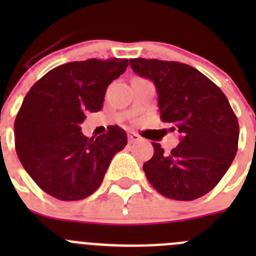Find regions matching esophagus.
Masks as SVG:
<instances>
[{"instance_id":"obj_1","label":"esophagus","mask_w":256,"mask_h":256,"mask_svg":"<svg viewBox=\"0 0 256 256\" xmlns=\"http://www.w3.org/2000/svg\"><path fill=\"white\" fill-rule=\"evenodd\" d=\"M140 140H141V137H140V136L137 134V133H134V132H130V133H128V141H130V144H133V142L140 141Z\"/></svg>"}]
</instances>
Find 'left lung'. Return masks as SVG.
<instances>
[{
  "instance_id": "obj_1",
  "label": "left lung",
  "mask_w": 256,
  "mask_h": 256,
  "mask_svg": "<svg viewBox=\"0 0 256 256\" xmlns=\"http://www.w3.org/2000/svg\"><path fill=\"white\" fill-rule=\"evenodd\" d=\"M133 72L152 80L160 119L180 141L170 152L152 142L144 164L148 182L162 196L191 201L218 184L234 162L238 122L220 88L198 69L177 61L130 58Z\"/></svg>"
}]
</instances>
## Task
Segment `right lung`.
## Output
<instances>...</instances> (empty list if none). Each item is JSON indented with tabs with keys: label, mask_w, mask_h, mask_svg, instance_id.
<instances>
[{
	"label": "right lung",
	"mask_w": 256,
	"mask_h": 256,
	"mask_svg": "<svg viewBox=\"0 0 256 256\" xmlns=\"http://www.w3.org/2000/svg\"><path fill=\"white\" fill-rule=\"evenodd\" d=\"M126 58H88L58 65L33 84L15 119L20 162L52 198L76 201L102 183L112 158L126 144V133L110 126L97 138L80 132L86 112H100L108 86L123 74Z\"/></svg>",
	"instance_id": "add662e5"
}]
</instances>
